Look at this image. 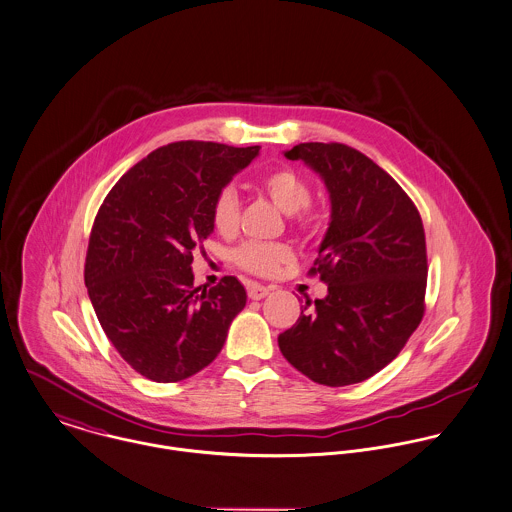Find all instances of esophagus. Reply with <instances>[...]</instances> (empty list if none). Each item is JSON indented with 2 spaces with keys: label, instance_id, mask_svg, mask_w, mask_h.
<instances>
[{
  "label": "esophagus",
  "instance_id": "esophagus-1",
  "mask_svg": "<svg viewBox=\"0 0 512 512\" xmlns=\"http://www.w3.org/2000/svg\"><path fill=\"white\" fill-rule=\"evenodd\" d=\"M271 288L259 283H247V294L251 300H263Z\"/></svg>",
  "mask_w": 512,
  "mask_h": 512
}]
</instances>
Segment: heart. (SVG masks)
<instances>
[{
  "label": "heart",
  "mask_w": 512,
  "mask_h": 512,
  "mask_svg": "<svg viewBox=\"0 0 512 512\" xmlns=\"http://www.w3.org/2000/svg\"><path fill=\"white\" fill-rule=\"evenodd\" d=\"M259 188L302 229L316 226V216L308 210L312 196L308 180L290 167L269 171L259 178ZM239 222V196L233 186L222 188L212 204V224L220 233H233ZM235 263L255 275H273L292 259V249L284 243H243L233 251Z\"/></svg>",
  "instance_id": "b5f03b06"
}]
</instances>
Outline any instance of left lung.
<instances>
[{"label":"left lung","instance_id":"8db88e82","mask_svg":"<svg viewBox=\"0 0 512 512\" xmlns=\"http://www.w3.org/2000/svg\"><path fill=\"white\" fill-rule=\"evenodd\" d=\"M284 157L320 174L332 214L310 269L328 294L306 296L296 324L279 336L281 353L314 383H361L397 357L422 320L420 214L391 174L347 145L300 143Z\"/></svg>","mask_w":512,"mask_h":512}]
</instances>
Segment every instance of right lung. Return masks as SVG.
Segmentation results:
<instances>
[{"label": "right lung", "mask_w": 512, "mask_h": 512, "mask_svg": "<svg viewBox=\"0 0 512 512\" xmlns=\"http://www.w3.org/2000/svg\"><path fill=\"white\" fill-rule=\"evenodd\" d=\"M255 147L178 141L125 172L90 233L84 281L119 355L155 383H176L222 351L247 292L235 277L194 288L192 253L214 231L212 204Z\"/></svg>", "instance_id": "obj_1"}]
</instances>
